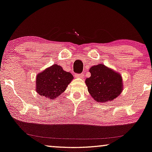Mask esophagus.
<instances>
[{"label": "esophagus", "mask_w": 152, "mask_h": 152, "mask_svg": "<svg viewBox=\"0 0 152 152\" xmlns=\"http://www.w3.org/2000/svg\"><path fill=\"white\" fill-rule=\"evenodd\" d=\"M83 76H84L83 74H76V77H77V78H83Z\"/></svg>", "instance_id": "1"}]
</instances>
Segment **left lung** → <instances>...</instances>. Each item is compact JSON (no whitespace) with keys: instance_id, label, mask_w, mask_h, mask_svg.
<instances>
[{"instance_id":"1","label":"left lung","mask_w":152,"mask_h":152,"mask_svg":"<svg viewBox=\"0 0 152 152\" xmlns=\"http://www.w3.org/2000/svg\"><path fill=\"white\" fill-rule=\"evenodd\" d=\"M89 72L91 76L85 83L91 96L99 102L112 101L123 90L122 77L119 74L102 64L93 66Z\"/></svg>"}]
</instances>
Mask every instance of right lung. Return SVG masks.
I'll list each match as a JSON object with an SVG mask.
<instances>
[{
	"instance_id": "add662e5",
	"label": "right lung",
	"mask_w": 152,
	"mask_h": 152,
	"mask_svg": "<svg viewBox=\"0 0 152 152\" xmlns=\"http://www.w3.org/2000/svg\"><path fill=\"white\" fill-rule=\"evenodd\" d=\"M73 78L71 73L55 64L38 74L36 91L42 96L55 99L65 91Z\"/></svg>"
}]
</instances>
